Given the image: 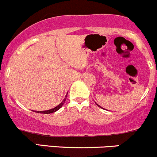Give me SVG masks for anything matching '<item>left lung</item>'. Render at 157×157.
<instances>
[{"label":"left lung","mask_w":157,"mask_h":157,"mask_svg":"<svg viewBox=\"0 0 157 157\" xmlns=\"http://www.w3.org/2000/svg\"><path fill=\"white\" fill-rule=\"evenodd\" d=\"M95 104H97V106H99V107H101V108H102V109H103V107H101V106H99V105H98V104H97V103H95Z\"/></svg>","instance_id":"obj_1"}]
</instances>
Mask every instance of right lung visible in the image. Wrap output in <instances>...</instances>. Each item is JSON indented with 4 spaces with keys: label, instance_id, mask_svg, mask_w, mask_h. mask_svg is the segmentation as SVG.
I'll use <instances>...</instances> for the list:
<instances>
[{
    "label": "right lung",
    "instance_id": "obj_1",
    "mask_svg": "<svg viewBox=\"0 0 157 157\" xmlns=\"http://www.w3.org/2000/svg\"><path fill=\"white\" fill-rule=\"evenodd\" d=\"M66 98H67V94H66V95H65V97L64 99L63 100V101H62V102L60 103V104L58 105V106H56V107L53 108V109H48V110H44V111H34V110H33V112H36V113H43V114H50V113H55V112H56V111H57V110H59L60 108H61L62 106H63V105L65 104V100H66Z\"/></svg>",
    "mask_w": 157,
    "mask_h": 157
}]
</instances>
